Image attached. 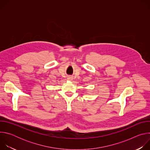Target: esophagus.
Here are the masks:
<instances>
[{
	"label": "esophagus",
	"instance_id": "esophagus-1",
	"mask_svg": "<svg viewBox=\"0 0 150 150\" xmlns=\"http://www.w3.org/2000/svg\"><path fill=\"white\" fill-rule=\"evenodd\" d=\"M72 79V77H70V76H69V77H68V79H69V80H71Z\"/></svg>",
	"mask_w": 150,
	"mask_h": 150
}]
</instances>
